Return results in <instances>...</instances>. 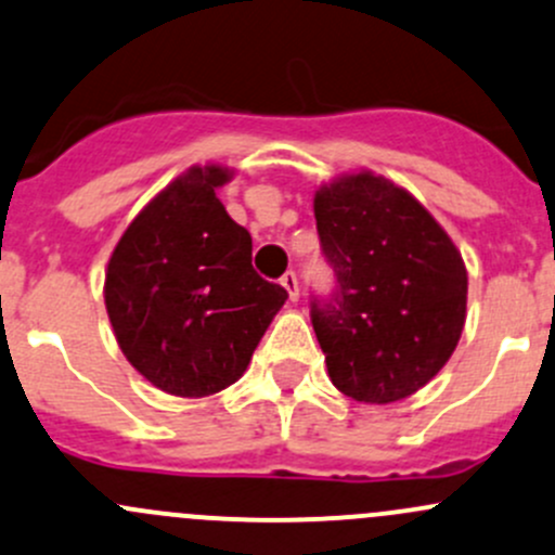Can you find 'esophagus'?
Returning <instances> with one entry per match:
<instances>
[{
	"label": "esophagus",
	"mask_w": 555,
	"mask_h": 555,
	"mask_svg": "<svg viewBox=\"0 0 555 555\" xmlns=\"http://www.w3.org/2000/svg\"><path fill=\"white\" fill-rule=\"evenodd\" d=\"M282 287L289 293V300H297L300 297V282H297V273L295 271H287L282 276Z\"/></svg>",
	"instance_id": "1"
}]
</instances>
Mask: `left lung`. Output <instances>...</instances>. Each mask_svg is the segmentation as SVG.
<instances>
[{
    "label": "left lung",
    "mask_w": 555,
    "mask_h": 555,
    "mask_svg": "<svg viewBox=\"0 0 555 555\" xmlns=\"http://www.w3.org/2000/svg\"><path fill=\"white\" fill-rule=\"evenodd\" d=\"M335 289L311 322L337 390L390 404L439 375L465 326L463 255L410 191L361 170L313 196Z\"/></svg>",
    "instance_id": "left-lung-1"
}]
</instances>
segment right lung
I'll list each match as a JSON object with an SVG mask.
<instances>
[{
    "mask_svg": "<svg viewBox=\"0 0 555 555\" xmlns=\"http://www.w3.org/2000/svg\"><path fill=\"white\" fill-rule=\"evenodd\" d=\"M229 167H191L121 233L106 268V311L116 343L151 385L183 399L229 388L287 289L253 268V236L215 191Z\"/></svg>",
    "mask_w": 555,
    "mask_h": 555,
    "instance_id": "add662e5",
    "label": "right lung"
}]
</instances>
